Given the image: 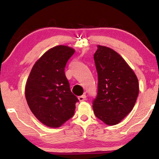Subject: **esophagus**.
I'll return each mask as SVG.
<instances>
[{
  "instance_id": "34e87169",
  "label": "esophagus",
  "mask_w": 159,
  "mask_h": 159,
  "mask_svg": "<svg viewBox=\"0 0 159 159\" xmlns=\"http://www.w3.org/2000/svg\"><path fill=\"white\" fill-rule=\"evenodd\" d=\"M86 96L85 94L82 95V96L79 97V100L80 101H86Z\"/></svg>"
}]
</instances>
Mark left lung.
<instances>
[{"mask_svg": "<svg viewBox=\"0 0 159 159\" xmlns=\"http://www.w3.org/2000/svg\"><path fill=\"white\" fill-rule=\"evenodd\" d=\"M97 47L93 58L98 84L93 112L106 124L113 125L132 111L139 95V81L119 54L108 47Z\"/></svg>", "mask_w": 159, "mask_h": 159, "instance_id": "left-lung-1", "label": "left lung"}]
</instances>
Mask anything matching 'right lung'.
I'll use <instances>...</instances> for the list:
<instances>
[{"label": "right lung", "mask_w": 159, "mask_h": 159, "mask_svg": "<svg viewBox=\"0 0 159 159\" xmlns=\"http://www.w3.org/2000/svg\"><path fill=\"white\" fill-rule=\"evenodd\" d=\"M75 50L66 46L49 49L33 66L25 85L28 105L42 124L58 128L71 118L79 101L72 93L65 67Z\"/></svg>", "instance_id": "right-lung-1"}]
</instances>
